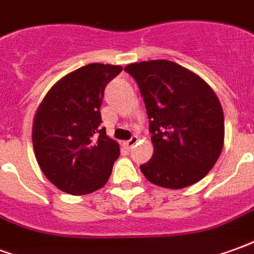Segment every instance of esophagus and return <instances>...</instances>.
<instances>
[{"label": "esophagus", "mask_w": 254, "mask_h": 254, "mask_svg": "<svg viewBox=\"0 0 254 254\" xmlns=\"http://www.w3.org/2000/svg\"><path fill=\"white\" fill-rule=\"evenodd\" d=\"M136 143H138V136H136V135H134V136H132L131 139L126 142V146H127L128 149H131V147H134Z\"/></svg>", "instance_id": "esophagus-1"}]
</instances>
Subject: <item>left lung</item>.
<instances>
[{"label":"left lung","instance_id":"left-lung-1","mask_svg":"<svg viewBox=\"0 0 254 254\" xmlns=\"http://www.w3.org/2000/svg\"><path fill=\"white\" fill-rule=\"evenodd\" d=\"M125 70L139 86L154 146L142 173L170 190L200 181L215 165L225 139L223 109L214 90L197 74L165 59Z\"/></svg>","mask_w":254,"mask_h":254}]
</instances>
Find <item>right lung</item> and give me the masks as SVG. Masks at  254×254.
<instances>
[{
    "label": "right lung",
    "mask_w": 254,
    "mask_h": 254,
    "mask_svg": "<svg viewBox=\"0 0 254 254\" xmlns=\"http://www.w3.org/2000/svg\"><path fill=\"white\" fill-rule=\"evenodd\" d=\"M122 66L90 64L64 75L39 105L32 127L35 157L44 176L70 195L104 187L119 145L100 129L104 89Z\"/></svg>",
    "instance_id": "add662e5"
}]
</instances>
